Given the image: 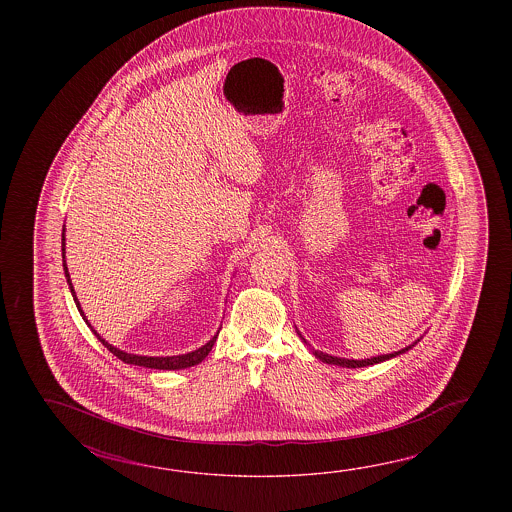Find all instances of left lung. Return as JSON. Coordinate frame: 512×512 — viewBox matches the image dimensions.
<instances>
[{"label": "left lung", "instance_id": "obj_1", "mask_svg": "<svg viewBox=\"0 0 512 512\" xmlns=\"http://www.w3.org/2000/svg\"><path fill=\"white\" fill-rule=\"evenodd\" d=\"M296 333H298V337L304 340V344H307V340L302 337V333L296 329ZM421 338H417L414 344H410V346H406V348L399 349V351H393V353H386V355H377V357H371V359H342V357H333V355H327L324 351H318V349H311L313 351V355H315L316 359L322 360V362H326V364H335V366H340V368H366V366H373V364H379V362H384V360L393 359V357H399V355H403L406 353L408 349L414 348L415 344L419 342ZM309 346V344H307Z\"/></svg>", "mask_w": 512, "mask_h": 512}]
</instances>
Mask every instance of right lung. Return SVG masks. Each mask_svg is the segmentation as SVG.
I'll use <instances>...</instances> for the list:
<instances>
[{
	"label": "right lung",
	"instance_id": "right-lung-1",
	"mask_svg": "<svg viewBox=\"0 0 512 512\" xmlns=\"http://www.w3.org/2000/svg\"><path fill=\"white\" fill-rule=\"evenodd\" d=\"M62 261H64V272H66L67 285H69V291L73 294V300H75V304H77L80 315H82V318L86 320L87 326L91 327V331L95 333V337L102 342V346H104V348H108L109 351H111L117 359L122 360V362H126V364H133V366H142V368H152V370H185V368H192V366L199 364L201 360L207 359L208 353H210L212 348H214V342H216V338H218L219 329H221V327H219L218 333H216L214 337L210 338L205 346L194 349V351H190V353H185V355H172V357H146V355H133V353H128V351H122V349L111 346L108 340H104V338L100 337L97 331L93 329V326L89 324V320H87L86 315H84V311H82V307H80V302H78L75 287H73V283H71V276H69V271H67L66 225H64V229H62Z\"/></svg>",
	"mask_w": 512,
	"mask_h": 512
}]
</instances>
